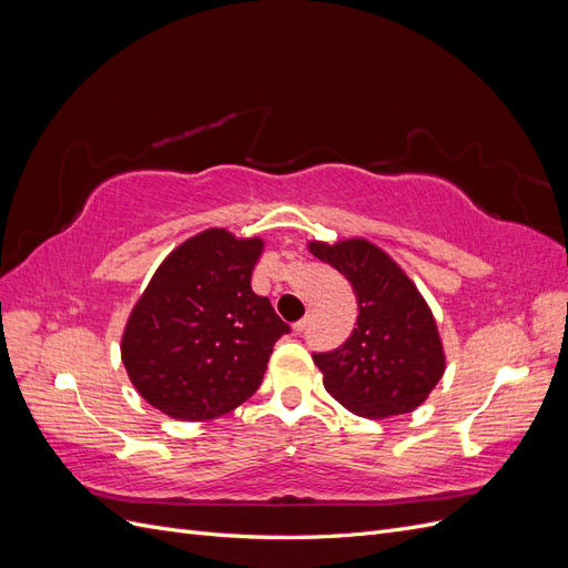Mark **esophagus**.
I'll list each match as a JSON object with an SVG mask.
<instances>
[{
    "instance_id": "obj_1",
    "label": "esophagus",
    "mask_w": 568,
    "mask_h": 568,
    "mask_svg": "<svg viewBox=\"0 0 568 568\" xmlns=\"http://www.w3.org/2000/svg\"><path fill=\"white\" fill-rule=\"evenodd\" d=\"M311 320H313V311H307L305 317L294 324V332H296V334H303V332L307 329V324H311Z\"/></svg>"
}]
</instances>
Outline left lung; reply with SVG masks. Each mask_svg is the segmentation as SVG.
I'll return each instance as SVG.
<instances>
[{
	"label": "left lung",
	"mask_w": 568,
	"mask_h": 568,
	"mask_svg": "<svg viewBox=\"0 0 568 568\" xmlns=\"http://www.w3.org/2000/svg\"><path fill=\"white\" fill-rule=\"evenodd\" d=\"M307 248L351 282L359 311L343 346L313 355L324 388L367 419L417 409L445 372L438 326L419 288L367 239L311 242Z\"/></svg>",
	"instance_id": "left-lung-1"
}]
</instances>
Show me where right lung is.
<instances>
[{
    "mask_svg": "<svg viewBox=\"0 0 568 568\" xmlns=\"http://www.w3.org/2000/svg\"><path fill=\"white\" fill-rule=\"evenodd\" d=\"M263 246L257 236L205 230L165 257L132 307L120 355L134 388L163 415L215 419L261 386L274 343L288 334L251 288Z\"/></svg>",
    "mask_w": 568,
    "mask_h": 568,
    "instance_id": "1",
    "label": "right lung"
}]
</instances>
